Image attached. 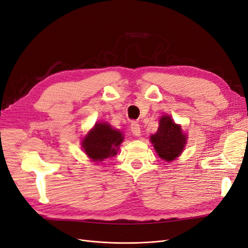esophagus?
<instances>
[{
  "mask_svg": "<svg viewBox=\"0 0 248 248\" xmlns=\"http://www.w3.org/2000/svg\"><path fill=\"white\" fill-rule=\"evenodd\" d=\"M131 132L133 133V135L134 136H136V137H139L140 135H141V129H140V125L137 124V123H135V122H133L132 123V124H131Z\"/></svg>",
  "mask_w": 248,
  "mask_h": 248,
  "instance_id": "1",
  "label": "esophagus"
}]
</instances>
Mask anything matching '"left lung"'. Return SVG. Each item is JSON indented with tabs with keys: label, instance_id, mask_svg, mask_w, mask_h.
Here are the masks:
<instances>
[{
	"label": "left lung",
	"instance_id": "8db88e82",
	"mask_svg": "<svg viewBox=\"0 0 248 248\" xmlns=\"http://www.w3.org/2000/svg\"><path fill=\"white\" fill-rule=\"evenodd\" d=\"M150 141L159 157L170 162L180 156L184 150L187 135L183 133L181 125L175 124L170 115H162L157 132L150 136Z\"/></svg>",
	"mask_w": 248,
	"mask_h": 248
}]
</instances>
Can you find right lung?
Returning <instances> with one entry per match:
<instances>
[{
	"instance_id": "right-lung-1",
	"label": "right lung",
	"mask_w": 248,
	"mask_h": 248,
	"mask_svg": "<svg viewBox=\"0 0 248 248\" xmlns=\"http://www.w3.org/2000/svg\"><path fill=\"white\" fill-rule=\"evenodd\" d=\"M123 141L124 135L121 131L107 123H99L82 139L81 147L92 161L99 162L116 155Z\"/></svg>"
}]
</instances>
